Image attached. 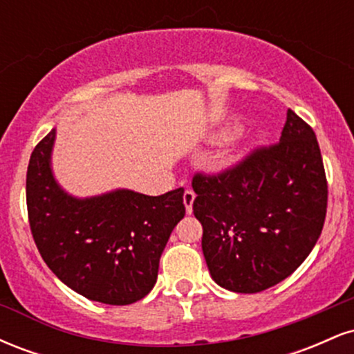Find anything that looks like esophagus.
I'll return each instance as SVG.
<instances>
[{"label":"esophagus","mask_w":354,"mask_h":354,"mask_svg":"<svg viewBox=\"0 0 354 354\" xmlns=\"http://www.w3.org/2000/svg\"><path fill=\"white\" fill-rule=\"evenodd\" d=\"M194 198H196V194H194V191H191V189H186L185 194H183V201H185L186 213H188V214H191V211H193Z\"/></svg>","instance_id":"esophagus-1"}]
</instances>
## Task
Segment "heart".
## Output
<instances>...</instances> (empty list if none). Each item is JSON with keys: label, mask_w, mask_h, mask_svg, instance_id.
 <instances>
[{"label": "heart", "mask_w": 354, "mask_h": 354, "mask_svg": "<svg viewBox=\"0 0 354 354\" xmlns=\"http://www.w3.org/2000/svg\"><path fill=\"white\" fill-rule=\"evenodd\" d=\"M219 136H225V135H219ZM246 149V148H245ZM245 149H241V151H234V153H231V154H228V156H225L221 160V166H230V165H233L234 161L238 160L239 156H241V153L245 151Z\"/></svg>", "instance_id": "obj_1"}]
</instances>
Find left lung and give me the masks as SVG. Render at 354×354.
<instances>
[{
	"label": "left lung",
	"mask_w": 354,
	"mask_h": 354,
	"mask_svg": "<svg viewBox=\"0 0 354 354\" xmlns=\"http://www.w3.org/2000/svg\"><path fill=\"white\" fill-rule=\"evenodd\" d=\"M194 216L211 278L259 293L296 271L326 218L328 185L311 126L288 109L279 143L219 174H194Z\"/></svg>",
	"instance_id": "obj_1"
}]
</instances>
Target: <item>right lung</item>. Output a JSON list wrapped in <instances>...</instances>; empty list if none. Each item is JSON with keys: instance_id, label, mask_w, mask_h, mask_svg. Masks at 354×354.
I'll list each match as a JSON object with an SVG mask.
<instances>
[{"instance_id": "obj_1", "label": "right lung", "mask_w": 354, "mask_h": 354, "mask_svg": "<svg viewBox=\"0 0 354 354\" xmlns=\"http://www.w3.org/2000/svg\"><path fill=\"white\" fill-rule=\"evenodd\" d=\"M55 136L51 129L36 145L26 173L28 218L39 254L84 298L113 306L136 303L153 290L161 253L185 216V189L71 196L51 171Z\"/></svg>"}]
</instances>
